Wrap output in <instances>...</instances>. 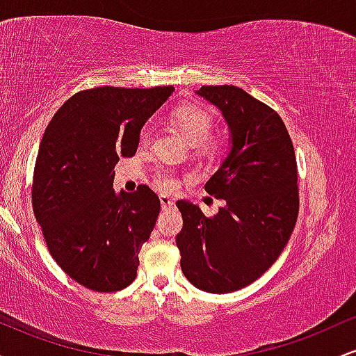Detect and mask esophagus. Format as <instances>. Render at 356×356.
Segmentation results:
<instances>
[{"mask_svg": "<svg viewBox=\"0 0 356 356\" xmlns=\"http://www.w3.org/2000/svg\"><path fill=\"white\" fill-rule=\"evenodd\" d=\"M161 206L162 209H170L174 206V201L170 197H167V195H161Z\"/></svg>", "mask_w": 356, "mask_h": 356, "instance_id": "esophagus-1", "label": "esophagus"}]
</instances>
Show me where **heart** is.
Instances as JSON below:
<instances>
[{
	"label": "heart",
	"instance_id": "heart-1",
	"mask_svg": "<svg viewBox=\"0 0 356 356\" xmlns=\"http://www.w3.org/2000/svg\"><path fill=\"white\" fill-rule=\"evenodd\" d=\"M174 124L181 130L182 136L191 142V144L199 145L204 144L211 136L212 129H214V115L209 110L199 107V105H187V107L179 108L174 113ZM152 138V125L147 124L140 130V144L147 145ZM155 184L162 189L174 191L177 189L181 179L172 170L161 169L155 174Z\"/></svg>",
	"mask_w": 356,
	"mask_h": 356
}]
</instances>
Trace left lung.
Returning a JSON list of instances; mask_svg holds the SVG:
<instances>
[{"mask_svg": "<svg viewBox=\"0 0 356 356\" xmlns=\"http://www.w3.org/2000/svg\"><path fill=\"white\" fill-rule=\"evenodd\" d=\"M231 129V152L206 184L224 199L214 218L177 201L182 231L175 243L184 276L202 291L224 295L254 283L280 257L300 211L295 147L271 107L234 85H204Z\"/></svg>", "mask_w": 356, "mask_h": 356, "instance_id": "8db88e82", "label": "left lung"}]
</instances>
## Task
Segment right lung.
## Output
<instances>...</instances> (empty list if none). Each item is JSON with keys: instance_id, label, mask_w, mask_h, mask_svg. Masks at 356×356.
Wrapping results in <instances>:
<instances>
[{"instance_id": "1", "label": "right lung", "mask_w": 356, "mask_h": 356, "mask_svg": "<svg viewBox=\"0 0 356 356\" xmlns=\"http://www.w3.org/2000/svg\"><path fill=\"white\" fill-rule=\"evenodd\" d=\"M172 92L81 90L44 130L31 186L35 218L56 264L92 291H120L136 280L161 201L145 184L117 194L113 167L137 152L142 127Z\"/></svg>"}]
</instances>
